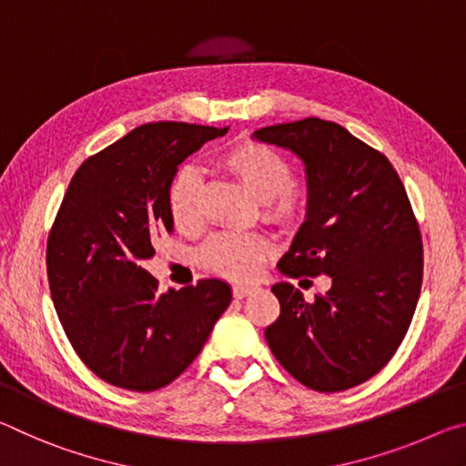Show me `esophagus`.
Returning <instances> with one entry per match:
<instances>
[{
    "mask_svg": "<svg viewBox=\"0 0 466 466\" xmlns=\"http://www.w3.org/2000/svg\"><path fill=\"white\" fill-rule=\"evenodd\" d=\"M258 291V287L256 285H243V283H239V285H233V297L235 299H243V297H248V295H251V293H256Z\"/></svg>",
    "mask_w": 466,
    "mask_h": 466,
    "instance_id": "esophagus-1",
    "label": "esophagus"
}]
</instances>
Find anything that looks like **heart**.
Instances as JSON below:
<instances>
[{"instance_id":"b5f03b06","label":"heart","mask_w":466,"mask_h":466,"mask_svg":"<svg viewBox=\"0 0 466 466\" xmlns=\"http://www.w3.org/2000/svg\"><path fill=\"white\" fill-rule=\"evenodd\" d=\"M218 165L231 173L248 192L262 202L266 217L291 223L305 204L301 186L291 181L287 158L258 140H243L220 152ZM202 177L194 167H181L167 189V204L173 225L192 233L202 223L200 215ZM272 241L262 233H218L198 251L206 270L227 279H249L270 256Z\"/></svg>"}]
</instances>
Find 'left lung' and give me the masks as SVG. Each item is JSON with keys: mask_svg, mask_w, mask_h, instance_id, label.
Masks as SVG:
<instances>
[{"mask_svg": "<svg viewBox=\"0 0 466 466\" xmlns=\"http://www.w3.org/2000/svg\"><path fill=\"white\" fill-rule=\"evenodd\" d=\"M254 138L295 152L308 175V212L279 270L332 280L311 303L291 283L274 285L280 316L266 340L303 386L347 390L392 360L421 293V233L405 186L382 152L334 121L305 117Z\"/></svg>", "mask_w": 466, "mask_h": 466, "instance_id": "8db88e82", "label": "left lung"}]
</instances>
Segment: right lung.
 Instances as JSON below:
<instances>
[{
  "label": "right lung",
  "mask_w": 466,
  "mask_h": 466,
  "mask_svg": "<svg viewBox=\"0 0 466 466\" xmlns=\"http://www.w3.org/2000/svg\"><path fill=\"white\" fill-rule=\"evenodd\" d=\"M227 132L144 124L88 157L67 186L47 239L51 299L74 350L105 382L134 392L171 384L231 303L225 280L158 293L142 268L173 231L167 189L177 167Z\"/></svg>",
  "instance_id": "right-lung-1"
}]
</instances>
